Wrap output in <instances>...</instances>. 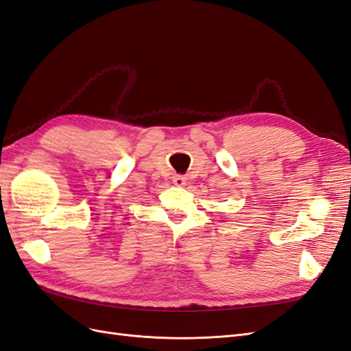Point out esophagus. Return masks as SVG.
<instances>
[{
    "instance_id": "esophagus-1",
    "label": "esophagus",
    "mask_w": 351,
    "mask_h": 351,
    "mask_svg": "<svg viewBox=\"0 0 351 351\" xmlns=\"http://www.w3.org/2000/svg\"><path fill=\"white\" fill-rule=\"evenodd\" d=\"M173 182H174V184H176V186H178V187L186 186V177H183V176H177V177H174V178H173Z\"/></svg>"
}]
</instances>
